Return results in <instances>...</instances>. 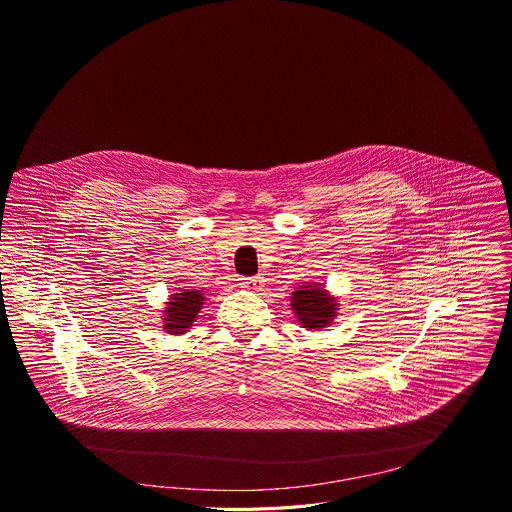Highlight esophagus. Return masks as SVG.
Wrapping results in <instances>:
<instances>
[{"label": "esophagus", "instance_id": "obj_1", "mask_svg": "<svg viewBox=\"0 0 512 512\" xmlns=\"http://www.w3.org/2000/svg\"><path fill=\"white\" fill-rule=\"evenodd\" d=\"M261 284H263V280L259 275H255V277H241V286L243 288H247V290H261Z\"/></svg>", "mask_w": 512, "mask_h": 512}]
</instances>
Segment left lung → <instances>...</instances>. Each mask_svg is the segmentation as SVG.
Returning <instances> with one entry per match:
<instances>
[{
    "instance_id": "obj_1",
    "label": "left lung",
    "mask_w": 512,
    "mask_h": 512,
    "mask_svg": "<svg viewBox=\"0 0 512 512\" xmlns=\"http://www.w3.org/2000/svg\"><path fill=\"white\" fill-rule=\"evenodd\" d=\"M292 308L300 324H304V329L308 331L329 327L339 310L337 300L327 290L320 284L310 282L292 292Z\"/></svg>"
}]
</instances>
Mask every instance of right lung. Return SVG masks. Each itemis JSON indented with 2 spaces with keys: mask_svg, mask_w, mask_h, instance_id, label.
I'll return each instance as SVG.
<instances>
[{
  "mask_svg": "<svg viewBox=\"0 0 512 512\" xmlns=\"http://www.w3.org/2000/svg\"><path fill=\"white\" fill-rule=\"evenodd\" d=\"M169 300L171 302H167V308L163 310L165 331L169 335H183L192 327V322L202 310V304L206 298L204 294H200V290H192V292L181 290L179 294H173Z\"/></svg>",
  "mask_w": 512,
  "mask_h": 512,
  "instance_id": "right-lung-1",
  "label": "right lung"
}]
</instances>
